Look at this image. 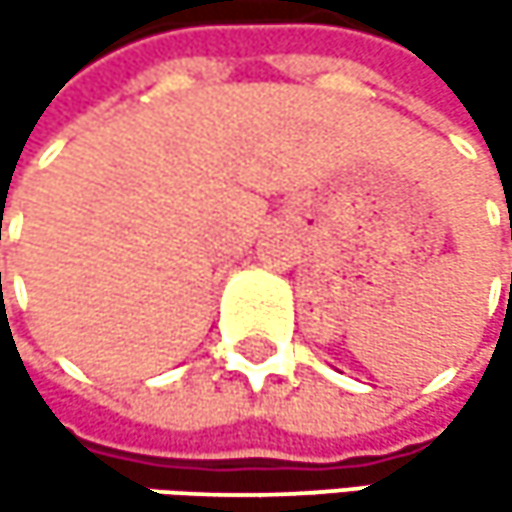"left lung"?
Instances as JSON below:
<instances>
[{
	"mask_svg": "<svg viewBox=\"0 0 512 512\" xmlns=\"http://www.w3.org/2000/svg\"><path fill=\"white\" fill-rule=\"evenodd\" d=\"M510 237H512V225H510Z\"/></svg>",
	"mask_w": 512,
	"mask_h": 512,
	"instance_id": "obj_1",
	"label": "left lung"
}]
</instances>
